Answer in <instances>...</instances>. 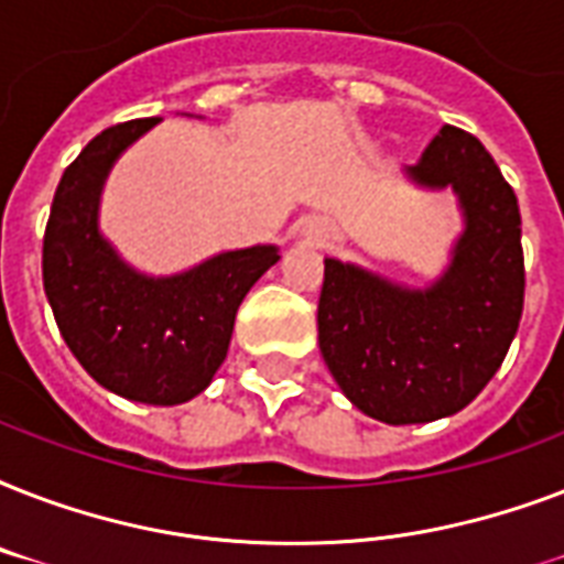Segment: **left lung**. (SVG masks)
Returning <instances> with one entry per match:
<instances>
[{
  "label": "left lung",
  "instance_id": "left-lung-1",
  "mask_svg": "<svg viewBox=\"0 0 564 564\" xmlns=\"http://www.w3.org/2000/svg\"><path fill=\"white\" fill-rule=\"evenodd\" d=\"M427 187L456 189L465 234L454 263L412 292L325 260L318 348L345 398L386 424L445 419L486 389L524 313V248L516 189L482 143L445 126L410 166Z\"/></svg>",
  "mask_w": 564,
  "mask_h": 564
}]
</instances>
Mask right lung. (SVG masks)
Masks as SVG:
<instances>
[{"label":"right lung","instance_id":"right-lung-1","mask_svg":"<svg viewBox=\"0 0 564 564\" xmlns=\"http://www.w3.org/2000/svg\"><path fill=\"white\" fill-rule=\"evenodd\" d=\"M154 119L105 128L66 166L43 234V290L84 371L128 401L172 406L210 383L228 357L234 318L274 246L228 251L175 278L128 269L96 230L101 181Z\"/></svg>","mask_w":564,"mask_h":564}]
</instances>
